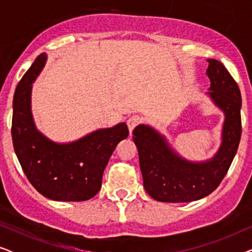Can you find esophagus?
Here are the masks:
<instances>
[{
	"instance_id": "34e87169",
	"label": "esophagus",
	"mask_w": 252,
	"mask_h": 252,
	"mask_svg": "<svg viewBox=\"0 0 252 252\" xmlns=\"http://www.w3.org/2000/svg\"><path fill=\"white\" fill-rule=\"evenodd\" d=\"M140 122H141V119H140L137 116L130 117V118H129L128 120H127V126H128V129H129V133H130V134L133 133L134 128H135V127H136L137 125H139Z\"/></svg>"
}]
</instances>
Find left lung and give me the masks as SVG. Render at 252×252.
<instances>
[{
    "label": "left lung",
    "instance_id": "left-lung-1",
    "mask_svg": "<svg viewBox=\"0 0 252 252\" xmlns=\"http://www.w3.org/2000/svg\"><path fill=\"white\" fill-rule=\"evenodd\" d=\"M208 62L206 75L211 82L208 95L225 116L221 144L215 156L203 161L188 160L154 127L141 124L133 130L144 189L158 202H192L211 194L225 178L239 148L242 133L240 88L219 61Z\"/></svg>",
    "mask_w": 252,
    "mask_h": 252
}]
</instances>
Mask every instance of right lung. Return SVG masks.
I'll return each mask as SVG.
<instances>
[{
  "label": "right lung",
  "mask_w": 252,
  "mask_h": 252,
  "mask_svg": "<svg viewBox=\"0 0 252 252\" xmlns=\"http://www.w3.org/2000/svg\"><path fill=\"white\" fill-rule=\"evenodd\" d=\"M47 62L43 53L24 74L13 96L12 142L24 173L44 197L87 201L97 194L113 150L128 136L126 123L99 128L73 142L57 143L36 128L31 109L32 84Z\"/></svg>",
  "instance_id": "add662e5"
}]
</instances>
